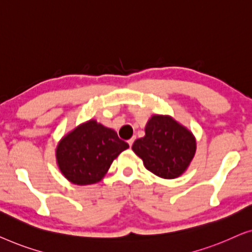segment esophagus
Instances as JSON below:
<instances>
[{
    "label": "esophagus",
    "instance_id": "1",
    "mask_svg": "<svg viewBox=\"0 0 252 252\" xmlns=\"http://www.w3.org/2000/svg\"><path fill=\"white\" fill-rule=\"evenodd\" d=\"M134 139H136V138H134V137H132V138H130V139L129 140H127V144H129V146L131 147V146H132V144H133V141H134Z\"/></svg>",
    "mask_w": 252,
    "mask_h": 252
}]
</instances>
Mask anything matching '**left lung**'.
I'll return each mask as SVG.
<instances>
[{
    "instance_id": "obj_1",
    "label": "left lung",
    "mask_w": 252,
    "mask_h": 252,
    "mask_svg": "<svg viewBox=\"0 0 252 252\" xmlns=\"http://www.w3.org/2000/svg\"><path fill=\"white\" fill-rule=\"evenodd\" d=\"M132 150L154 175L173 179L182 175L194 158L196 143L189 130L170 116L154 115L145 127V137Z\"/></svg>"
}]
</instances>
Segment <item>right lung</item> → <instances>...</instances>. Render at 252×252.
I'll return each mask as SVG.
<instances>
[{
    "label": "right lung",
    "instance_id": "add662e5",
    "mask_svg": "<svg viewBox=\"0 0 252 252\" xmlns=\"http://www.w3.org/2000/svg\"><path fill=\"white\" fill-rule=\"evenodd\" d=\"M127 147L114 130L91 120L63 137L56 155L60 171L69 182L89 185L101 180L113 160Z\"/></svg>",
    "mask_w": 252,
    "mask_h": 252
}]
</instances>
